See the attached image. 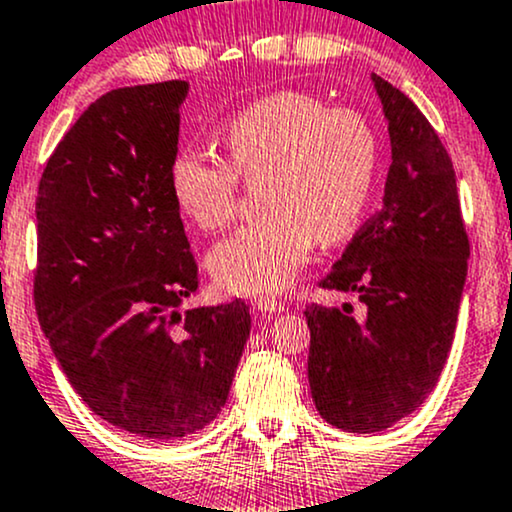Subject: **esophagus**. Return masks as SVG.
<instances>
[{
    "mask_svg": "<svg viewBox=\"0 0 512 512\" xmlns=\"http://www.w3.org/2000/svg\"><path fill=\"white\" fill-rule=\"evenodd\" d=\"M254 307L261 314H275V312H283L285 304L278 302V300H273V297H258V300H254Z\"/></svg>",
    "mask_w": 512,
    "mask_h": 512,
    "instance_id": "obj_1",
    "label": "esophagus"
}]
</instances>
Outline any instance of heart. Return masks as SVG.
<instances>
[{"instance_id":"b5f03b06","label":"heart","mask_w":512,"mask_h":512,"mask_svg":"<svg viewBox=\"0 0 512 512\" xmlns=\"http://www.w3.org/2000/svg\"><path fill=\"white\" fill-rule=\"evenodd\" d=\"M227 162L181 149L169 164V191L203 232H222L239 210L241 181L256 186L251 225L210 254L217 285L271 295L290 285L314 241L333 244L358 227L375 181L377 142L353 108H326L304 91H275L222 128Z\"/></svg>"}]
</instances>
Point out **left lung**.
Segmentation results:
<instances>
[{
    "label": "left lung",
    "mask_w": 512,
    "mask_h": 512,
    "mask_svg": "<svg viewBox=\"0 0 512 512\" xmlns=\"http://www.w3.org/2000/svg\"><path fill=\"white\" fill-rule=\"evenodd\" d=\"M389 120L384 205L358 229L319 287L365 304H307L309 387L324 421L377 433L426 401L455 338L469 237L455 169L409 96L372 74Z\"/></svg>",
    "instance_id": "1"
}]
</instances>
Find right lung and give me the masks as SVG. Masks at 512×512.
<instances>
[{"label": "right lung", "instance_id": "1", "mask_svg": "<svg viewBox=\"0 0 512 512\" xmlns=\"http://www.w3.org/2000/svg\"><path fill=\"white\" fill-rule=\"evenodd\" d=\"M186 94L179 79L103 94L50 154L36 198L40 329L96 416L152 440L215 421L251 331L244 300L179 309L200 285L169 191Z\"/></svg>", "mask_w": 512, "mask_h": 512}]
</instances>
